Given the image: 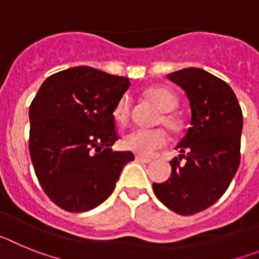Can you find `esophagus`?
Here are the masks:
<instances>
[{
	"instance_id": "esophagus-1",
	"label": "esophagus",
	"mask_w": 259,
	"mask_h": 259,
	"mask_svg": "<svg viewBox=\"0 0 259 259\" xmlns=\"http://www.w3.org/2000/svg\"><path fill=\"white\" fill-rule=\"evenodd\" d=\"M135 161L140 162V163H149V162H152V159H150V158L143 157V155H135Z\"/></svg>"
}]
</instances>
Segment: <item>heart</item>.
Returning a JSON list of instances; mask_svg holds the SVG:
<instances>
[{
    "mask_svg": "<svg viewBox=\"0 0 259 259\" xmlns=\"http://www.w3.org/2000/svg\"><path fill=\"white\" fill-rule=\"evenodd\" d=\"M146 96L158 109L164 113L161 118L162 124L168 128L170 131H178L182 125V122L178 116L170 113L178 105V97L175 96V93L166 87H153L146 91ZM130 109H131V100L128 96H123L114 110V116H115L116 122L120 124H125L130 119ZM122 144L127 150H131L140 155H145V157H150L158 149H161L166 145L167 135L159 128L157 130L136 128L124 135Z\"/></svg>",
    "mask_w": 259,
    "mask_h": 259,
    "instance_id": "b5f03b06",
    "label": "heart"
}]
</instances>
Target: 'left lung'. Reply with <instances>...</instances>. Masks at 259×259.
<instances>
[{
    "mask_svg": "<svg viewBox=\"0 0 259 259\" xmlns=\"http://www.w3.org/2000/svg\"><path fill=\"white\" fill-rule=\"evenodd\" d=\"M188 97L191 127L175 149L171 178L154 183L159 201L180 215L210 207L223 196L240 164L242 111L226 81L202 68H183L167 75Z\"/></svg>",
    "mask_w": 259,
    "mask_h": 259,
    "instance_id": "8db88e82",
    "label": "left lung"
}]
</instances>
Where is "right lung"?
Returning <instances> with one entry per match:
<instances>
[{"label": "right lung", "mask_w": 259, "mask_h": 259, "mask_svg": "<svg viewBox=\"0 0 259 259\" xmlns=\"http://www.w3.org/2000/svg\"><path fill=\"white\" fill-rule=\"evenodd\" d=\"M130 79L79 66L41 84L29 106V154L50 200L83 212L113 193L131 152H113L116 104Z\"/></svg>", "instance_id": "right-lung-1"}]
</instances>
